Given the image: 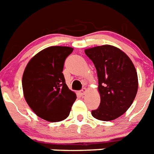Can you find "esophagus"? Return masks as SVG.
<instances>
[{"label":"esophagus","instance_id":"34e87169","mask_svg":"<svg viewBox=\"0 0 154 154\" xmlns=\"http://www.w3.org/2000/svg\"><path fill=\"white\" fill-rule=\"evenodd\" d=\"M86 92H87V88H82L81 91H80V94H81V95H85Z\"/></svg>","mask_w":154,"mask_h":154}]
</instances>
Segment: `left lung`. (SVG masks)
<instances>
[{
    "label": "left lung",
    "instance_id": "left-lung-1",
    "mask_svg": "<svg viewBox=\"0 0 154 154\" xmlns=\"http://www.w3.org/2000/svg\"><path fill=\"white\" fill-rule=\"evenodd\" d=\"M85 52L97 70L101 99L99 108L91 111V115L103 121L118 118L136 96L139 82L135 66L123 51L113 45L96 46Z\"/></svg>",
    "mask_w": 154,
    "mask_h": 154
}]
</instances>
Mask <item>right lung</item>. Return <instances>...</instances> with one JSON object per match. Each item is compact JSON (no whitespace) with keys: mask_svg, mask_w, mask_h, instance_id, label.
I'll use <instances>...</instances> for the list:
<instances>
[{"mask_svg":"<svg viewBox=\"0 0 154 154\" xmlns=\"http://www.w3.org/2000/svg\"><path fill=\"white\" fill-rule=\"evenodd\" d=\"M73 48L51 46L36 54L23 75V95L31 109L41 118L58 122L67 118L77 99L66 84L65 59Z\"/></svg>","mask_w":154,"mask_h":154,"instance_id":"obj_1","label":"right lung"}]
</instances>
